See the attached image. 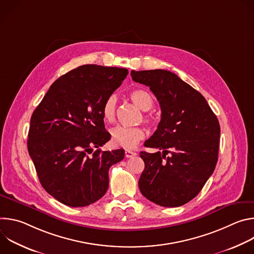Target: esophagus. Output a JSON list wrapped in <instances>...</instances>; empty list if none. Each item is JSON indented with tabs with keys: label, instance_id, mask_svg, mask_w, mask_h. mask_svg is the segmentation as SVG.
<instances>
[{
	"label": "esophagus",
	"instance_id": "1",
	"mask_svg": "<svg viewBox=\"0 0 254 254\" xmlns=\"http://www.w3.org/2000/svg\"><path fill=\"white\" fill-rule=\"evenodd\" d=\"M136 155V153H134V152H132V151H130V150H126L125 151V156L127 157V158H131V157H133V156H135Z\"/></svg>",
	"mask_w": 254,
	"mask_h": 254
}]
</instances>
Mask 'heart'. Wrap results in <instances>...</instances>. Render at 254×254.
<instances>
[{
	"instance_id": "obj_1",
	"label": "heart",
	"mask_w": 254,
	"mask_h": 254,
	"mask_svg": "<svg viewBox=\"0 0 254 254\" xmlns=\"http://www.w3.org/2000/svg\"><path fill=\"white\" fill-rule=\"evenodd\" d=\"M129 96L134 104H136L140 110L148 112L154 105V99L149 91L146 89H133L130 91ZM117 108H118V97L116 94L108 95L103 101L101 107V115L103 120L112 124L116 121L117 118ZM144 121L147 123H152L154 121L151 115H144ZM112 138L114 143L118 147L132 149L136 144L143 139L144 130L141 127H116L111 130Z\"/></svg>"
}]
</instances>
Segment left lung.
I'll use <instances>...</instances> for the list:
<instances>
[{"instance_id":"obj_1","label":"left lung","mask_w":254,"mask_h":254,"mask_svg":"<svg viewBox=\"0 0 254 254\" xmlns=\"http://www.w3.org/2000/svg\"><path fill=\"white\" fill-rule=\"evenodd\" d=\"M130 75L133 81L150 87L162 111L157 130L143 143L162 152H140L144 170L138 188L160 206H182L199 194L215 170L218 119L204 96L171 71L131 70Z\"/></svg>"}]
</instances>
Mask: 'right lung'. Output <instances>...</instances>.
<instances>
[{"mask_svg": "<svg viewBox=\"0 0 254 254\" xmlns=\"http://www.w3.org/2000/svg\"><path fill=\"white\" fill-rule=\"evenodd\" d=\"M126 68L79 66L50 86L30 122L28 152L42 187L69 207H84L108 189V170L125 157L123 149L101 152L111 139L101 107L121 86Z\"/></svg>", "mask_w": 254, "mask_h": 254, "instance_id": "1", "label": "right lung"}]
</instances>
